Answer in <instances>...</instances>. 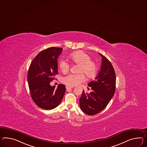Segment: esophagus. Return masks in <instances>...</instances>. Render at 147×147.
<instances>
[{"mask_svg": "<svg viewBox=\"0 0 147 147\" xmlns=\"http://www.w3.org/2000/svg\"><path fill=\"white\" fill-rule=\"evenodd\" d=\"M73 86H66V89H71V88H73Z\"/></svg>", "mask_w": 147, "mask_h": 147, "instance_id": "esophagus-1", "label": "esophagus"}]
</instances>
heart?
I'll return each mask as SVG.
<instances>
[{
    "mask_svg": "<svg viewBox=\"0 0 147 147\" xmlns=\"http://www.w3.org/2000/svg\"><path fill=\"white\" fill-rule=\"evenodd\" d=\"M69 59L73 64L79 65L78 72L79 74H69L64 76L62 81L67 86H76L83 82L85 75L89 79H94L97 75L98 72V65L97 63L91 60L89 55L82 51H78L69 54ZM59 67L61 71L67 73L70 68V65L64 60H61L59 63Z\"/></svg>",
    "mask_w": 147,
    "mask_h": 147,
    "instance_id": "obj_1",
    "label": "heart"
}]
</instances>
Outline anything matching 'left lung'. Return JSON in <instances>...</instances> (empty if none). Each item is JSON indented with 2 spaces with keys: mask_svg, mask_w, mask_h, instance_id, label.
I'll return each mask as SVG.
<instances>
[{
  "mask_svg": "<svg viewBox=\"0 0 147 147\" xmlns=\"http://www.w3.org/2000/svg\"><path fill=\"white\" fill-rule=\"evenodd\" d=\"M102 65L96 80L88 84L92 90L88 94L83 90L80 106L84 113L93 115L100 113L113 97L116 89V75L111 61L102 55Z\"/></svg>",
  "mask_w": 147,
  "mask_h": 147,
  "instance_id": "1",
  "label": "left lung"
}]
</instances>
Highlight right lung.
Here are the masks:
<instances>
[{"label":"right lung","instance_id":"add662e5","mask_svg":"<svg viewBox=\"0 0 147 147\" xmlns=\"http://www.w3.org/2000/svg\"><path fill=\"white\" fill-rule=\"evenodd\" d=\"M63 48L50 47L41 51L33 59L28 72L30 94L39 107L50 110L61 103L66 87L60 84L57 88L50 83L58 74L57 58Z\"/></svg>","mask_w":147,"mask_h":147}]
</instances>
